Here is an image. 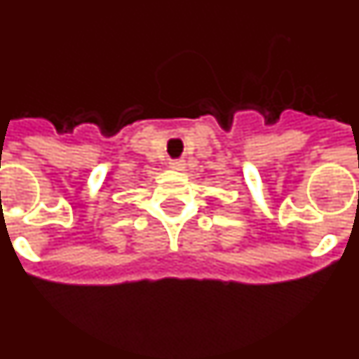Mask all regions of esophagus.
I'll return each instance as SVG.
<instances>
[{
  "label": "esophagus",
  "mask_w": 359,
  "mask_h": 359,
  "mask_svg": "<svg viewBox=\"0 0 359 359\" xmlns=\"http://www.w3.org/2000/svg\"><path fill=\"white\" fill-rule=\"evenodd\" d=\"M170 168L175 171H182L186 168V162L184 161H171Z\"/></svg>",
  "instance_id": "obj_1"
}]
</instances>
